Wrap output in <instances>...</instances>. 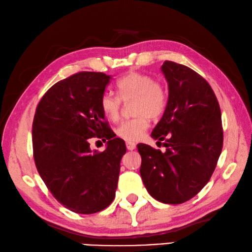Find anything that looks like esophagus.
<instances>
[{
  "label": "esophagus",
  "mask_w": 252,
  "mask_h": 252,
  "mask_svg": "<svg viewBox=\"0 0 252 252\" xmlns=\"http://www.w3.org/2000/svg\"><path fill=\"white\" fill-rule=\"evenodd\" d=\"M126 147L128 151H134L136 148V144L133 142H126Z\"/></svg>",
  "instance_id": "esophagus-1"
}]
</instances>
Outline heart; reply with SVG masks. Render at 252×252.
Returning a JSON list of instances; mask_svg holds the SVG:
<instances>
[{"label": "heart", "mask_w": 252, "mask_h": 252, "mask_svg": "<svg viewBox=\"0 0 252 252\" xmlns=\"http://www.w3.org/2000/svg\"><path fill=\"white\" fill-rule=\"evenodd\" d=\"M118 95L105 92L100 97V109L109 121H117L123 101L135 99L131 105L133 114L137 116L122 122L115 133L127 142H137L149 126L148 118L160 117L166 108L167 95L160 83L148 74L129 72L116 84Z\"/></svg>", "instance_id": "1"}]
</instances>
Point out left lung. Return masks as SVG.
I'll use <instances>...</instances> for the list:
<instances>
[{"label":"left lung","instance_id":"obj_1","mask_svg":"<svg viewBox=\"0 0 252 252\" xmlns=\"http://www.w3.org/2000/svg\"><path fill=\"white\" fill-rule=\"evenodd\" d=\"M168 101L152 133L165 152L138 144L140 176L153 198L178 205L199 192L217 166L223 143L221 112L213 88L195 70L165 61Z\"/></svg>","mask_w":252,"mask_h":252}]
</instances>
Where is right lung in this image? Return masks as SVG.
I'll return each instance as SVG.
<instances>
[{
  "label": "right lung",
  "mask_w": 252,
  "mask_h": 252,
  "mask_svg": "<svg viewBox=\"0 0 252 252\" xmlns=\"http://www.w3.org/2000/svg\"><path fill=\"white\" fill-rule=\"evenodd\" d=\"M109 75L79 72L57 82L36 107L33 156L39 176L55 199L76 214L90 215L112 204L126 145L109 128L100 97ZM93 137L109 140L92 151Z\"/></svg>",
  "instance_id": "add662e5"
}]
</instances>
